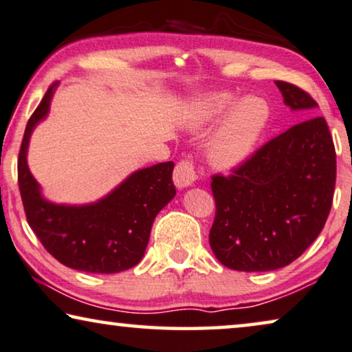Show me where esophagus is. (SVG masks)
Listing matches in <instances>:
<instances>
[{"mask_svg": "<svg viewBox=\"0 0 352 352\" xmlns=\"http://www.w3.org/2000/svg\"><path fill=\"white\" fill-rule=\"evenodd\" d=\"M195 182H196L195 166L188 161L178 162L174 170V183L178 190H185V188L195 185Z\"/></svg>", "mask_w": 352, "mask_h": 352, "instance_id": "obj_1", "label": "esophagus"}]
</instances>
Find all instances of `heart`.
<instances>
[{
  "mask_svg": "<svg viewBox=\"0 0 352 352\" xmlns=\"http://www.w3.org/2000/svg\"><path fill=\"white\" fill-rule=\"evenodd\" d=\"M268 120V105L260 97L250 96L239 102L236 94L215 91L202 94L191 103L185 124L190 132L206 133L223 120L207 143V160L215 169L232 170L254 155Z\"/></svg>",
  "mask_w": 352,
  "mask_h": 352,
  "instance_id": "1",
  "label": "heart"
}]
</instances>
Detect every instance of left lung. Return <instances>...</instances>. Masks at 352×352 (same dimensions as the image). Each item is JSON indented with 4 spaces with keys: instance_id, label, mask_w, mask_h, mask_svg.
Wrapping results in <instances>:
<instances>
[{
    "instance_id": "1",
    "label": "left lung",
    "mask_w": 352,
    "mask_h": 352,
    "mask_svg": "<svg viewBox=\"0 0 352 352\" xmlns=\"http://www.w3.org/2000/svg\"><path fill=\"white\" fill-rule=\"evenodd\" d=\"M292 111L319 105L294 84L276 81ZM336 155L322 116L309 118L261 146L231 177L212 178L217 214L209 242L236 271H273L316 241L333 201Z\"/></svg>"
}]
</instances>
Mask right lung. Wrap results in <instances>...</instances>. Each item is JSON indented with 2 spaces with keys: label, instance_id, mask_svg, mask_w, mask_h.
Here are the masks:
<instances>
[{
  "label": "right lung",
  "instance_id": "add662e5",
  "mask_svg": "<svg viewBox=\"0 0 352 352\" xmlns=\"http://www.w3.org/2000/svg\"><path fill=\"white\" fill-rule=\"evenodd\" d=\"M58 82L47 89L23 133L19 153V188L23 209L38 239L49 254L84 273H121L145 255L156 215L174 199V162H160L132 172L100 199L87 204H58L43 195L28 167L32 133L51 110Z\"/></svg>",
  "mask_w": 352,
  "mask_h": 352
}]
</instances>
